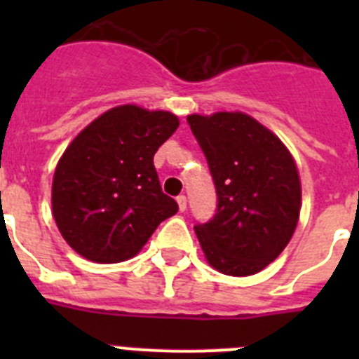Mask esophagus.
I'll use <instances>...</instances> for the list:
<instances>
[{
    "instance_id": "esophagus-1",
    "label": "esophagus",
    "mask_w": 359,
    "mask_h": 359,
    "mask_svg": "<svg viewBox=\"0 0 359 359\" xmlns=\"http://www.w3.org/2000/svg\"><path fill=\"white\" fill-rule=\"evenodd\" d=\"M176 201H177V207H180V212H185L187 210V196L180 194L176 198Z\"/></svg>"
}]
</instances>
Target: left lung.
<instances>
[{
  "instance_id": "left-lung-1",
  "label": "left lung",
  "mask_w": 359,
  "mask_h": 359,
  "mask_svg": "<svg viewBox=\"0 0 359 359\" xmlns=\"http://www.w3.org/2000/svg\"><path fill=\"white\" fill-rule=\"evenodd\" d=\"M207 158L215 215L194 224L207 261L231 277L259 273L286 248L300 214V180L290 151L244 113L187 116Z\"/></svg>"
}]
</instances>
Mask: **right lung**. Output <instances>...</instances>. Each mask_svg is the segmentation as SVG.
Listing matches in <instances>:
<instances>
[{"mask_svg":"<svg viewBox=\"0 0 359 359\" xmlns=\"http://www.w3.org/2000/svg\"><path fill=\"white\" fill-rule=\"evenodd\" d=\"M177 116L138 106L113 107L69 144L57 163L52 208L59 231L88 261H128L177 212L163 194L154 154Z\"/></svg>","mask_w":359,"mask_h":359,"instance_id":"add662e5","label":"right lung"}]
</instances>
